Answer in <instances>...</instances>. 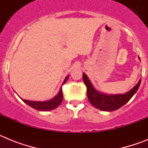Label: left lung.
Wrapping results in <instances>:
<instances>
[{"instance_id":"obj_1","label":"left lung","mask_w":148,"mask_h":148,"mask_svg":"<svg viewBox=\"0 0 148 148\" xmlns=\"http://www.w3.org/2000/svg\"><path fill=\"white\" fill-rule=\"evenodd\" d=\"M138 59L140 60L139 57ZM83 80L87 87V97L90 104L97 109L103 111H108V112L119 109L126 103H127L133 97V95L137 92L141 84L140 79L136 84L135 87H133L130 91H128L125 94L109 95V94L100 92L95 90L85 73H83Z\"/></svg>"}]
</instances>
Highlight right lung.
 <instances>
[{
    "mask_svg": "<svg viewBox=\"0 0 148 148\" xmlns=\"http://www.w3.org/2000/svg\"><path fill=\"white\" fill-rule=\"evenodd\" d=\"M70 75H67V76L65 78L64 81L62 83L63 84H64L65 82H66L68 78H69ZM23 102H25L26 104H28L29 106H30L31 108H34V109L40 111H49L52 110L53 109H56V108H58V106L61 104V103L62 102L63 100V93H62V88H60L59 92H58V94L53 97V99H49L48 101H29L26 100V99H22Z\"/></svg>",
    "mask_w": 148,
    "mask_h": 148,
    "instance_id": "right-lung-1",
    "label": "right lung"
}]
</instances>
